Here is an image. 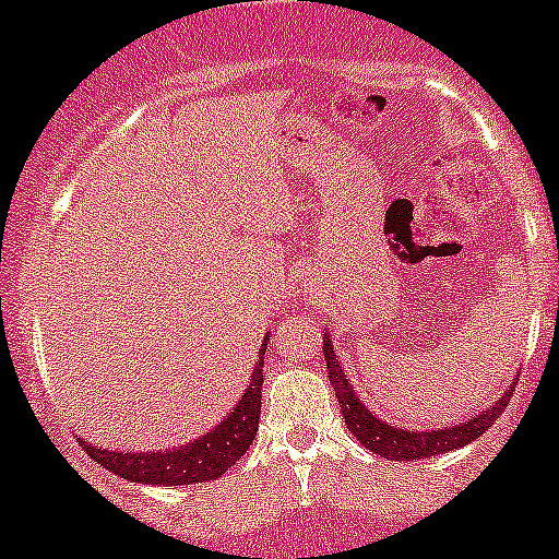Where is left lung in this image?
<instances>
[{"mask_svg":"<svg viewBox=\"0 0 559 559\" xmlns=\"http://www.w3.org/2000/svg\"><path fill=\"white\" fill-rule=\"evenodd\" d=\"M323 355L329 362V378L331 386L336 391L338 407H342V418L349 428L352 436H357V441L370 449L373 454H381L386 460H423L433 457V454L452 452L471 441H476L480 433H486L493 426V420L504 413L507 402L512 400V391H515V381L510 383V389L502 396H497V402L491 404L484 413L473 415L460 426L439 428V431H407V428H396L391 423H383L376 418L368 407H365L357 391L352 389L349 378L344 376L342 365L336 360V352H333L331 338L323 333Z\"/></svg>","mask_w":559,"mask_h":559,"instance_id":"8db88e82","label":"left lung"}]
</instances>
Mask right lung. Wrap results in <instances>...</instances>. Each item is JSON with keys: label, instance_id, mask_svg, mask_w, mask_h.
I'll list each match as a JSON object with an SVG mask.
<instances>
[{"label": "right lung", "instance_id": "right-lung-1", "mask_svg": "<svg viewBox=\"0 0 559 559\" xmlns=\"http://www.w3.org/2000/svg\"><path fill=\"white\" fill-rule=\"evenodd\" d=\"M265 349L267 346L260 349V360L254 365L249 386L243 389L234 413H228L215 428H210L207 433L189 441V444L173 447L168 452H115V449L94 447L83 439H79V444L94 463L112 471L115 476L131 480V484L189 486L221 478L241 454L249 452V444L258 433L262 407V355H265Z\"/></svg>", "mask_w": 559, "mask_h": 559}]
</instances>
